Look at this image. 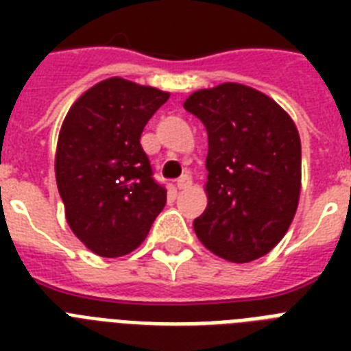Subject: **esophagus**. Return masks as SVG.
<instances>
[{
    "label": "esophagus",
    "instance_id": "34e87169",
    "mask_svg": "<svg viewBox=\"0 0 351 351\" xmlns=\"http://www.w3.org/2000/svg\"><path fill=\"white\" fill-rule=\"evenodd\" d=\"M191 184H193V180L189 175L180 176V178L176 180V187H178V189H189V187H191Z\"/></svg>",
    "mask_w": 351,
    "mask_h": 351
}]
</instances>
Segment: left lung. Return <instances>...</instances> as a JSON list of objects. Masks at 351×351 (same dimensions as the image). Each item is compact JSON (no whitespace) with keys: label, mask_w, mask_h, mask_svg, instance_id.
Wrapping results in <instances>:
<instances>
[{"label":"left lung","mask_w":351,"mask_h":351,"mask_svg":"<svg viewBox=\"0 0 351 351\" xmlns=\"http://www.w3.org/2000/svg\"><path fill=\"white\" fill-rule=\"evenodd\" d=\"M184 109L208 131V208L193 228L220 258L251 262L282 240L299 206L300 138L289 114L261 90L220 84Z\"/></svg>","instance_id":"1"}]
</instances>
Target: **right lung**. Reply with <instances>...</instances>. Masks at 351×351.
Here are the masks:
<instances>
[{
    "label": "right lung",
    "mask_w": 351,
    "mask_h": 351,
    "mask_svg": "<svg viewBox=\"0 0 351 351\" xmlns=\"http://www.w3.org/2000/svg\"><path fill=\"white\" fill-rule=\"evenodd\" d=\"M167 98L154 87L109 78L85 90L63 120L58 191L67 224L96 255L136 250L164 209L167 191L153 178L140 136Z\"/></svg>",
    "instance_id": "add662e5"
}]
</instances>
